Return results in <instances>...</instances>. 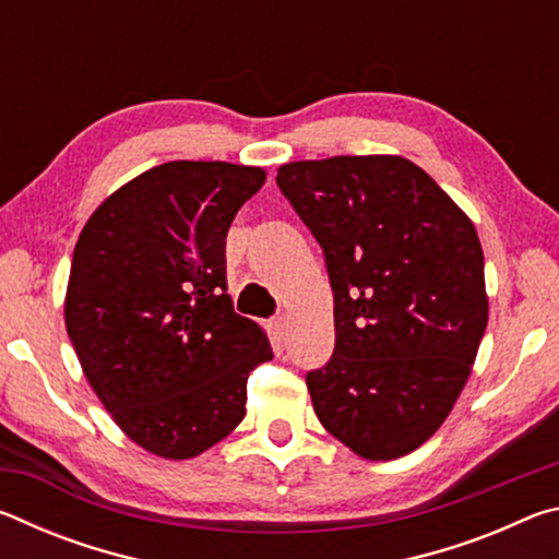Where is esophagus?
<instances>
[{
  "label": "esophagus",
  "mask_w": 559,
  "mask_h": 559,
  "mask_svg": "<svg viewBox=\"0 0 559 559\" xmlns=\"http://www.w3.org/2000/svg\"><path fill=\"white\" fill-rule=\"evenodd\" d=\"M271 333L276 335V340L278 343H283V340H286V335H288V320L286 318H276L271 323Z\"/></svg>",
  "instance_id": "esophagus-1"
}]
</instances>
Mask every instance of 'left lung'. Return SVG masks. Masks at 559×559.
<instances>
[{
	"label": "left lung",
	"mask_w": 559,
	"mask_h": 559,
	"mask_svg": "<svg viewBox=\"0 0 559 559\" xmlns=\"http://www.w3.org/2000/svg\"><path fill=\"white\" fill-rule=\"evenodd\" d=\"M276 182L335 296L333 357L306 374L318 419L357 456L400 459L447 419L486 333L476 226L400 155L300 159Z\"/></svg>",
	"instance_id": "8db88e82"
}]
</instances>
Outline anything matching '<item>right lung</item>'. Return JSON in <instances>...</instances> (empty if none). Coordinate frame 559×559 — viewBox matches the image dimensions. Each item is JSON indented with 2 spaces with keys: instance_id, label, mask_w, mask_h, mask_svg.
Listing matches in <instances>:
<instances>
[{
  "instance_id": "add662e5",
  "label": "right lung",
  "mask_w": 559,
  "mask_h": 559,
  "mask_svg": "<svg viewBox=\"0 0 559 559\" xmlns=\"http://www.w3.org/2000/svg\"><path fill=\"white\" fill-rule=\"evenodd\" d=\"M266 182L261 167L157 165L83 226L66 330L112 421L155 456L212 449L246 414V380L273 357L226 293V231Z\"/></svg>"
}]
</instances>
